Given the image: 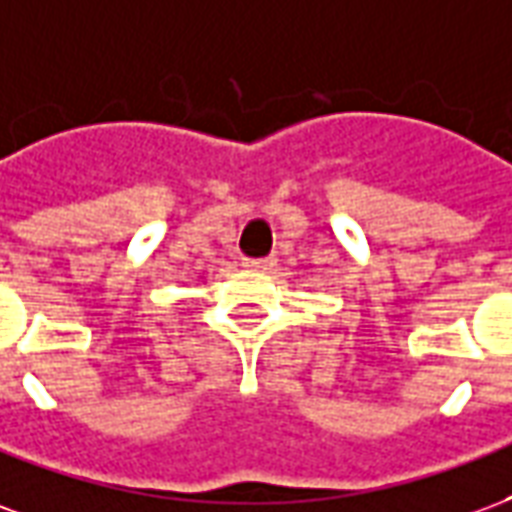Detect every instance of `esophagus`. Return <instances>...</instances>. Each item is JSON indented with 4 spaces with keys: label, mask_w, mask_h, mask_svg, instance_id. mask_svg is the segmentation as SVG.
<instances>
[{
    "label": "esophagus",
    "mask_w": 512,
    "mask_h": 512,
    "mask_svg": "<svg viewBox=\"0 0 512 512\" xmlns=\"http://www.w3.org/2000/svg\"><path fill=\"white\" fill-rule=\"evenodd\" d=\"M245 267L256 272H270L272 267H275V259H248L245 261Z\"/></svg>",
    "instance_id": "1"
}]
</instances>
